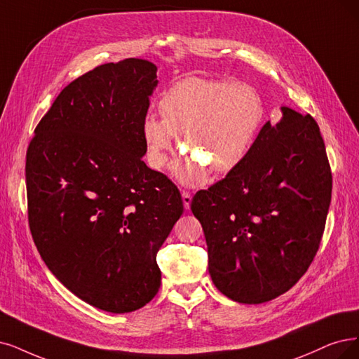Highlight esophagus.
<instances>
[{
	"label": "esophagus",
	"mask_w": 359,
	"mask_h": 359,
	"mask_svg": "<svg viewBox=\"0 0 359 359\" xmlns=\"http://www.w3.org/2000/svg\"><path fill=\"white\" fill-rule=\"evenodd\" d=\"M182 200H183V205H184V208H189V205H191V201H192V195H191V192H188V191H183L182 192Z\"/></svg>",
	"instance_id": "esophagus-1"
}]
</instances>
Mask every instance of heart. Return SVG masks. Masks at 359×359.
Listing matches in <instances>:
<instances>
[{
  "label": "heart",
  "mask_w": 359,
  "mask_h": 359,
  "mask_svg": "<svg viewBox=\"0 0 359 359\" xmlns=\"http://www.w3.org/2000/svg\"><path fill=\"white\" fill-rule=\"evenodd\" d=\"M163 119L148 115L142 123L146 159L161 170L182 136L187 156L172 167L184 184H200L207 168L228 175L240 167L257 139L264 119L259 91L245 83L224 79L187 78L176 83L159 100Z\"/></svg>",
  "instance_id": "heart-1"
}]
</instances>
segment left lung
Returning a JSON list of instances; mask_svg holds the SVG:
<instances>
[{
    "instance_id": "8db88e82",
    "label": "left lung",
    "mask_w": 359,
    "mask_h": 359,
    "mask_svg": "<svg viewBox=\"0 0 359 359\" xmlns=\"http://www.w3.org/2000/svg\"><path fill=\"white\" fill-rule=\"evenodd\" d=\"M245 161L198 191L208 272L220 293L247 304L284 294L313 262L325 229L333 176L320 127L283 106Z\"/></svg>"
}]
</instances>
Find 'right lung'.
<instances>
[{"instance_id":"right-lung-1","label":"right lung","mask_w":359,"mask_h":359,"mask_svg":"<svg viewBox=\"0 0 359 359\" xmlns=\"http://www.w3.org/2000/svg\"><path fill=\"white\" fill-rule=\"evenodd\" d=\"M156 66L104 63L66 86L26 152L29 229L47 268L106 312L149 303L156 253L183 213L177 187L142 161Z\"/></svg>"}]
</instances>
